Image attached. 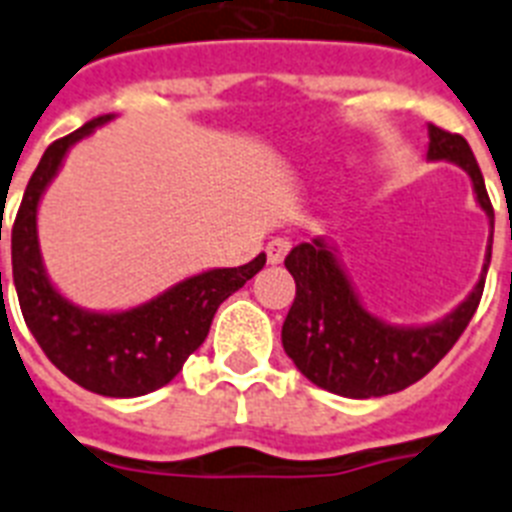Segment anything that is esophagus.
Wrapping results in <instances>:
<instances>
[{
	"instance_id": "1",
	"label": "esophagus",
	"mask_w": 512,
	"mask_h": 512,
	"mask_svg": "<svg viewBox=\"0 0 512 512\" xmlns=\"http://www.w3.org/2000/svg\"><path fill=\"white\" fill-rule=\"evenodd\" d=\"M289 249H292L289 239H281V236H278V239H270V242L265 244V255H268V263L278 265L281 260H284Z\"/></svg>"
}]
</instances>
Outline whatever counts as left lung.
Wrapping results in <instances>:
<instances>
[{"mask_svg":"<svg viewBox=\"0 0 512 512\" xmlns=\"http://www.w3.org/2000/svg\"><path fill=\"white\" fill-rule=\"evenodd\" d=\"M429 160L458 162L471 176L473 191L494 231V207L468 141L439 126H429ZM492 260L486 252L484 276ZM297 297L281 328V342L302 376L326 392L368 400L402 392L421 381L452 350L484 294V276L463 305L434 326L400 328L373 318L352 292L344 270L323 239L297 244L286 255Z\"/></svg>","mask_w":512,"mask_h":512,"instance_id":"obj_1","label":"left lung"}]
</instances>
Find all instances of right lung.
<instances>
[{
  "label": "right lung",
  "instance_id": "obj_1",
  "mask_svg": "<svg viewBox=\"0 0 512 512\" xmlns=\"http://www.w3.org/2000/svg\"><path fill=\"white\" fill-rule=\"evenodd\" d=\"M110 118L99 115L73 134L52 141L33 170L12 223V281L33 339L70 381L102 397H141L178 376L186 357L207 339L220 302L263 270L265 252L239 268L186 278L126 313H86L57 294L41 265L36 207L70 144Z\"/></svg>",
  "mask_w": 512,
  "mask_h": 512
}]
</instances>
